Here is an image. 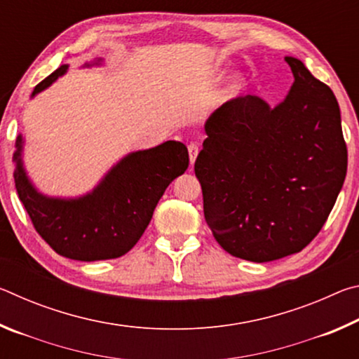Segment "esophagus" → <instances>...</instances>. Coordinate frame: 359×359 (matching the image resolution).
<instances>
[{"instance_id": "1", "label": "esophagus", "mask_w": 359, "mask_h": 359, "mask_svg": "<svg viewBox=\"0 0 359 359\" xmlns=\"http://www.w3.org/2000/svg\"><path fill=\"white\" fill-rule=\"evenodd\" d=\"M198 154H199V147H198V144L191 142L190 145H188V155H190V165H191V166L194 165V161H196V156H198Z\"/></svg>"}]
</instances>
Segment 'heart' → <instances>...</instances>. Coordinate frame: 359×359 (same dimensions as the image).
<instances>
[{
    "label": "heart",
    "instance_id": "b5f03b06",
    "mask_svg": "<svg viewBox=\"0 0 359 359\" xmlns=\"http://www.w3.org/2000/svg\"><path fill=\"white\" fill-rule=\"evenodd\" d=\"M226 74V71L223 68H215L212 69V77H214V81H220V79ZM248 85V79L244 74V72H236V74L231 76V79L226 83V87H224V98L226 100H238L239 96L245 92Z\"/></svg>",
    "mask_w": 359,
    "mask_h": 359
}]
</instances>
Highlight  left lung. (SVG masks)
I'll list each match as a JSON object with an SVG mask.
<instances>
[{
	"label": "left lung",
	"instance_id": "1",
	"mask_svg": "<svg viewBox=\"0 0 359 359\" xmlns=\"http://www.w3.org/2000/svg\"><path fill=\"white\" fill-rule=\"evenodd\" d=\"M271 107L257 95L228 101L205 121L194 163L204 217L233 257L266 263L301 252L323 228L347 174V145L332 90L301 60Z\"/></svg>",
	"mask_w": 359,
	"mask_h": 359
}]
</instances>
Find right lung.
Masks as SVG:
<instances>
[{
	"instance_id": "right-lung-1",
	"label": "right lung",
	"mask_w": 359,
	"mask_h": 359,
	"mask_svg": "<svg viewBox=\"0 0 359 359\" xmlns=\"http://www.w3.org/2000/svg\"><path fill=\"white\" fill-rule=\"evenodd\" d=\"M102 58L83 68L101 66ZM60 66L38 83L32 98L68 72ZM25 139L17 136L14 182L36 231L62 257L77 261L118 258L128 253L149 226L169 184L188 168V150L179 141L125 155L109 169L92 191L77 198L47 196L29 179L23 165Z\"/></svg>"
}]
</instances>
